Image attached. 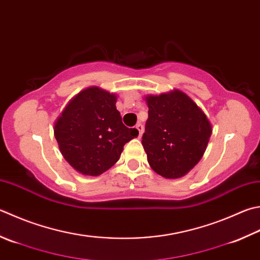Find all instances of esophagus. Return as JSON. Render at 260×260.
Masks as SVG:
<instances>
[{"mask_svg":"<svg viewBox=\"0 0 260 260\" xmlns=\"http://www.w3.org/2000/svg\"><path fill=\"white\" fill-rule=\"evenodd\" d=\"M136 129L138 130V137L140 138L141 135H143V132H144V126H143V124H141V123H138V124L136 125Z\"/></svg>","mask_w":260,"mask_h":260,"instance_id":"34e87169","label":"esophagus"}]
</instances>
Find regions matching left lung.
I'll use <instances>...</instances> for the list:
<instances>
[{
    "label": "left lung",
    "mask_w": 260,
    "mask_h": 260,
    "mask_svg": "<svg viewBox=\"0 0 260 260\" xmlns=\"http://www.w3.org/2000/svg\"><path fill=\"white\" fill-rule=\"evenodd\" d=\"M148 119L143 135L147 160L166 179L187 174L202 159L213 128L206 114L179 89L145 97Z\"/></svg>",
    "instance_id": "1"
}]
</instances>
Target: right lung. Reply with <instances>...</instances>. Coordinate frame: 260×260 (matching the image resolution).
I'll return each instance as SVG.
<instances>
[{"instance_id":"obj_1","label":"right lung","mask_w":260,"mask_h":260,"mask_svg":"<svg viewBox=\"0 0 260 260\" xmlns=\"http://www.w3.org/2000/svg\"><path fill=\"white\" fill-rule=\"evenodd\" d=\"M117 96L97 86L78 92L54 122V136L64 159L77 172L97 176L119 160L138 130L122 123Z\"/></svg>"}]
</instances>
